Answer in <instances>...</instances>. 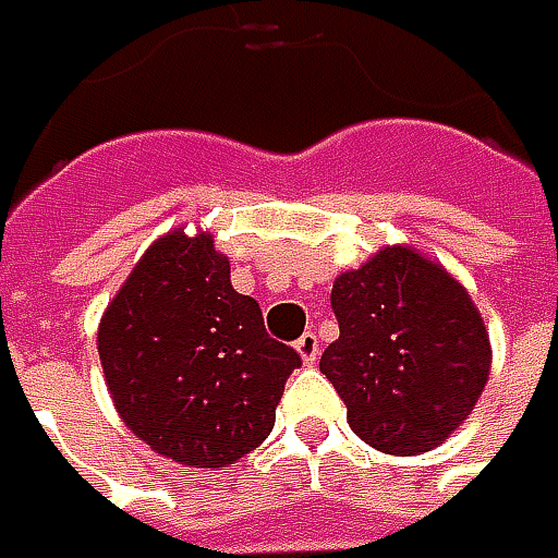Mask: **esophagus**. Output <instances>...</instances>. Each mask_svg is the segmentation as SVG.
I'll use <instances>...</instances> for the list:
<instances>
[{"mask_svg":"<svg viewBox=\"0 0 558 558\" xmlns=\"http://www.w3.org/2000/svg\"><path fill=\"white\" fill-rule=\"evenodd\" d=\"M294 351L301 354V360L307 363V366H313L316 360H319V338L313 332H304L298 341H294Z\"/></svg>","mask_w":558,"mask_h":558,"instance_id":"obj_1","label":"esophagus"}]
</instances>
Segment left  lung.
Segmentation results:
<instances>
[{
	"mask_svg": "<svg viewBox=\"0 0 558 558\" xmlns=\"http://www.w3.org/2000/svg\"><path fill=\"white\" fill-rule=\"evenodd\" d=\"M341 335L319 369L360 440L416 457L450 438L482 397L490 338L462 282L410 245L375 251L335 279Z\"/></svg>",
	"mask_w": 558,
	"mask_h": 558,
	"instance_id": "8db88e82",
	"label": "left lung"
}]
</instances>
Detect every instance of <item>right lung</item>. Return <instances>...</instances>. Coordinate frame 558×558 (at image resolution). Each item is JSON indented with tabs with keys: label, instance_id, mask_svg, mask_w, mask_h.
I'll list each match as a JSON object with an SVG mask.
<instances>
[{
	"label": "right lung",
	"instance_id": "obj_1",
	"mask_svg": "<svg viewBox=\"0 0 558 558\" xmlns=\"http://www.w3.org/2000/svg\"><path fill=\"white\" fill-rule=\"evenodd\" d=\"M98 360L126 428L192 469H223L260 447L301 366L267 335L257 301L232 289L214 235L183 226L148 245L105 307Z\"/></svg>",
	"mask_w": 558,
	"mask_h": 558
}]
</instances>
